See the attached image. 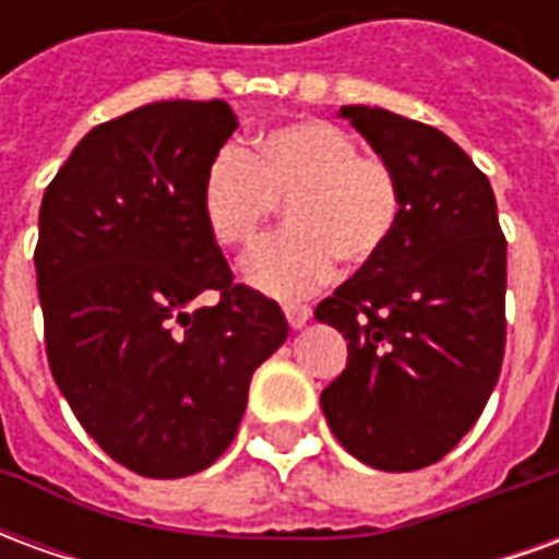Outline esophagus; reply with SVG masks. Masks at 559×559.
Instances as JSON below:
<instances>
[{
    "label": "esophagus",
    "instance_id": "34e87169",
    "mask_svg": "<svg viewBox=\"0 0 559 559\" xmlns=\"http://www.w3.org/2000/svg\"><path fill=\"white\" fill-rule=\"evenodd\" d=\"M284 317H287L290 329H302L311 317V308L308 305H284Z\"/></svg>",
    "mask_w": 559,
    "mask_h": 559
}]
</instances>
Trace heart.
Here are the masks:
<instances>
[{"instance_id":"b5f03b06","label":"heart","mask_w":559,"mask_h":559,"mask_svg":"<svg viewBox=\"0 0 559 559\" xmlns=\"http://www.w3.org/2000/svg\"><path fill=\"white\" fill-rule=\"evenodd\" d=\"M278 203L281 233L245 260V281L278 299H299L335 278L338 260L371 266L386 251L404 212L395 170L359 155L332 122H290L260 134L251 152L221 148L203 179V218L221 248L242 251L260 239Z\"/></svg>"}]
</instances>
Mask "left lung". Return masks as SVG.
Instances as JSON below:
<instances>
[{
    "mask_svg": "<svg viewBox=\"0 0 559 559\" xmlns=\"http://www.w3.org/2000/svg\"><path fill=\"white\" fill-rule=\"evenodd\" d=\"M399 176L386 251L317 305L347 338L320 407L362 464L411 473L476 425L506 350V236L488 176L443 131L380 107H341Z\"/></svg>",
    "mask_w": 559,
    "mask_h": 559,
    "instance_id": "left-lung-1",
    "label": "left lung"
}]
</instances>
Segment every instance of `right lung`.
<instances>
[{
  "instance_id": "1",
  "label": "right lung",
  "mask_w": 559,
  "mask_h": 559,
  "mask_svg": "<svg viewBox=\"0 0 559 559\" xmlns=\"http://www.w3.org/2000/svg\"><path fill=\"white\" fill-rule=\"evenodd\" d=\"M236 126L224 102H155L95 126L38 212L56 386L92 440L148 479L224 455L251 374L290 332L278 302L233 284L203 218V179ZM200 292L219 302L200 306Z\"/></svg>"
}]
</instances>
